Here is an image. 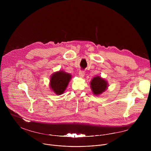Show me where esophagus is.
I'll return each mask as SVG.
<instances>
[{
  "mask_svg": "<svg viewBox=\"0 0 151 151\" xmlns=\"http://www.w3.org/2000/svg\"><path fill=\"white\" fill-rule=\"evenodd\" d=\"M85 75V72L83 70H79V76L81 77V78H83Z\"/></svg>",
  "mask_w": 151,
  "mask_h": 151,
  "instance_id": "esophagus-1",
  "label": "esophagus"
}]
</instances>
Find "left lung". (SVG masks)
<instances>
[{
	"mask_svg": "<svg viewBox=\"0 0 151 151\" xmlns=\"http://www.w3.org/2000/svg\"><path fill=\"white\" fill-rule=\"evenodd\" d=\"M91 88L95 95H99L104 92L107 87V82L100 76L94 77L90 83Z\"/></svg>",
	"mask_w": 151,
	"mask_h": 151,
	"instance_id": "1",
	"label": "left lung"
}]
</instances>
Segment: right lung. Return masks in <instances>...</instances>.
<instances>
[{"instance_id":"right-lung-1","label":"right lung","mask_w":151,"mask_h":151,"mask_svg":"<svg viewBox=\"0 0 151 151\" xmlns=\"http://www.w3.org/2000/svg\"><path fill=\"white\" fill-rule=\"evenodd\" d=\"M70 79L71 75L69 73L63 71L56 72L51 78V88L56 94H61L66 89Z\"/></svg>"}]
</instances>
